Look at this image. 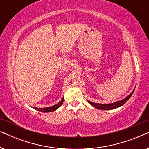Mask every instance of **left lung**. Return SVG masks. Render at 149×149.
<instances>
[{
	"label": "left lung",
	"mask_w": 149,
	"mask_h": 149,
	"mask_svg": "<svg viewBox=\"0 0 149 149\" xmlns=\"http://www.w3.org/2000/svg\"><path fill=\"white\" fill-rule=\"evenodd\" d=\"M134 89L133 91H132V92L130 93L129 95H127V96L125 97V98L121 100L115 102H114V103H111V104H98V103L92 102H90L89 100H87V101H88V102L90 104L91 106H93V107L96 108V109H100V110L115 109H117V108H118V107H121L122 105H123L124 104H125L126 102H127L128 100L130 98V97L132 96V93H134Z\"/></svg>",
	"instance_id": "8db88e82"
}]
</instances>
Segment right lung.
<instances>
[{
    "label": "right lung",
    "mask_w": 149,
    "mask_h": 149,
    "mask_svg": "<svg viewBox=\"0 0 149 149\" xmlns=\"http://www.w3.org/2000/svg\"><path fill=\"white\" fill-rule=\"evenodd\" d=\"M64 97H62V99L61 100V101L59 102L57 104H55L54 106H52V107H45V108H37L35 107L34 109L37 110V111L40 112H42V113H48V112H54L58 109L59 107H60L62 104H63V102H64Z\"/></svg>",
    "instance_id": "right-lung-1"
}]
</instances>
